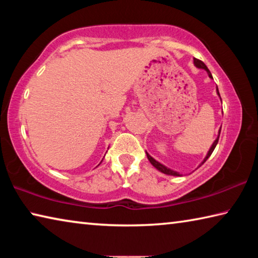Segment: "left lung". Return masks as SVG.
Here are the masks:
<instances>
[{"label":"left lung","mask_w":258,"mask_h":258,"mask_svg":"<svg viewBox=\"0 0 258 258\" xmlns=\"http://www.w3.org/2000/svg\"><path fill=\"white\" fill-rule=\"evenodd\" d=\"M194 62H195V64H196V67H198V68H203V69H205V71H206L207 73H208V76L211 77V78H213V76H212V74H211V72H209V69L207 68V66L206 64H205L202 60H199V59H194ZM217 94L220 95V93H218V89H217ZM220 134H221V130L218 131V137H217V139L215 140V141H214V143H213V146L211 147V149H209V151H208V154H207V156H206V158L204 159V161H203V164L205 163V161H206L208 158H209V156L212 155V152L214 151V149H215V147H216V145H217V142H218V138H220ZM147 157H148V159H149V161L150 163L152 164V166H155V167L158 169V171H160L161 173H164V174H167V175H173V176H181V174L180 173H177V172H175V171H172V169H169V168H167L166 167V166H164V165H161L160 163H158V161L157 160H155L154 158H152V157L148 154L147 152Z\"/></svg>","instance_id":"left-lung-1"}]
</instances>
